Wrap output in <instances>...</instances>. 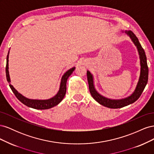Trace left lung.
Returning a JSON list of instances; mask_svg holds the SVG:
<instances>
[{
    "label": "left lung",
    "instance_id": "obj_1",
    "mask_svg": "<svg viewBox=\"0 0 154 154\" xmlns=\"http://www.w3.org/2000/svg\"><path fill=\"white\" fill-rule=\"evenodd\" d=\"M125 32L128 35H129L134 44L136 45L139 54V58H140V77H139V82L137 83L136 90H135L133 94L130 96L127 97V98L122 100H111L106 98V97H105L103 96L100 95L99 93L96 91L94 86V82H93L92 75L88 71L87 72L88 87H89V91L91 96H92L93 98H94L97 102H98L100 104L110 109L122 108V107L133 103L134 102L137 100L139 97H140L148 82V67L146 62V57L145 53H144V51L142 48L140 43H139L137 36L135 35V34L132 31L130 30L128 31H126Z\"/></svg>",
    "mask_w": 154,
    "mask_h": 154
}]
</instances>
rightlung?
Returning a JSON list of instances; mask_svg holds the SVG:
<instances>
[{"instance_id":"add662e5","label":"right lung","mask_w":154,"mask_h":154,"mask_svg":"<svg viewBox=\"0 0 154 154\" xmlns=\"http://www.w3.org/2000/svg\"><path fill=\"white\" fill-rule=\"evenodd\" d=\"M8 55L9 53L7 56L6 58V79L8 83L10 82V75H9V71H8ZM75 67H72L71 69L68 70V71L65 73L62 78L61 83H60V89L57 94L49 100H30L27 98V97L23 96L20 93H18L15 88H14L11 84H10V87L11 89L12 90L14 94L15 95L17 98L21 101L23 104L25 105L31 107L32 109H39V110H44V109H48L50 108H52V107L57 105L59 104L61 101L63 100L65 95H66V83L67 80L69 76L72 73V72L74 71Z\"/></svg>"}]
</instances>
